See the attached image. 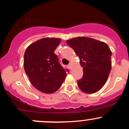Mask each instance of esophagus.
<instances>
[{"mask_svg":"<svg viewBox=\"0 0 129 129\" xmlns=\"http://www.w3.org/2000/svg\"><path fill=\"white\" fill-rule=\"evenodd\" d=\"M67 68L69 69H71V63H69V65H67Z\"/></svg>","mask_w":129,"mask_h":129,"instance_id":"1","label":"esophagus"}]
</instances>
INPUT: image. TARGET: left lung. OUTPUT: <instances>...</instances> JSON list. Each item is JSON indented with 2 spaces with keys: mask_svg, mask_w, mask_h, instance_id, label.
I'll use <instances>...</instances> for the list:
<instances>
[{
  "mask_svg": "<svg viewBox=\"0 0 129 129\" xmlns=\"http://www.w3.org/2000/svg\"><path fill=\"white\" fill-rule=\"evenodd\" d=\"M80 58L82 78L77 80L79 87L87 93H95L104 85L110 72L112 52L102 42L85 37L67 40Z\"/></svg>",
  "mask_w": 129,
  "mask_h": 129,
  "instance_id": "8db88e82",
  "label": "left lung"
}]
</instances>
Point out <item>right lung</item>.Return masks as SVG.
I'll list each match as a JSON object with an SVG mask.
<instances>
[{
	"instance_id": "right-lung-1",
	"label": "right lung",
	"mask_w": 129,
	"mask_h": 129,
	"mask_svg": "<svg viewBox=\"0 0 129 129\" xmlns=\"http://www.w3.org/2000/svg\"><path fill=\"white\" fill-rule=\"evenodd\" d=\"M60 39L44 38L30 44L24 56L26 74L35 88L45 93H52L59 89L66 77V70L54 54L60 42Z\"/></svg>"
}]
</instances>
